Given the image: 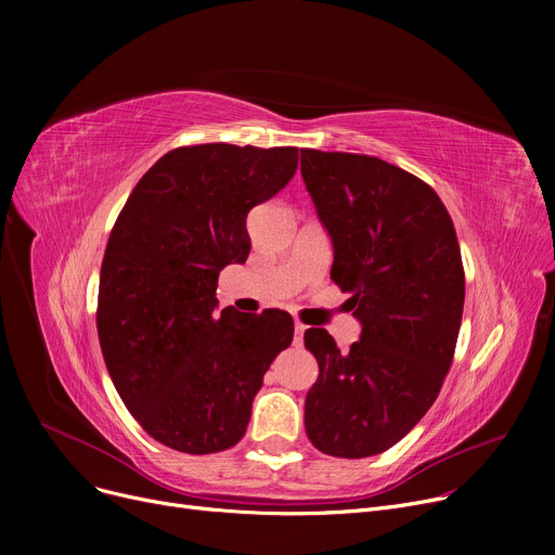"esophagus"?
I'll list each match as a JSON object with an SVG mask.
<instances>
[{
	"label": "esophagus",
	"instance_id": "34e87169",
	"mask_svg": "<svg viewBox=\"0 0 555 555\" xmlns=\"http://www.w3.org/2000/svg\"><path fill=\"white\" fill-rule=\"evenodd\" d=\"M304 333H306V326H304L301 322H295V344H297V346H301Z\"/></svg>",
	"mask_w": 555,
	"mask_h": 555
}]
</instances>
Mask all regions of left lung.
Segmentation results:
<instances>
[{"mask_svg":"<svg viewBox=\"0 0 555 555\" xmlns=\"http://www.w3.org/2000/svg\"><path fill=\"white\" fill-rule=\"evenodd\" d=\"M301 175L333 241L331 279L362 324L346 353L328 331H306L319 364L306 434L319 452L364 459L410 434L443 387L465 299L461 249L441 197L389 162L304 149Z\"/></svg>","mask_w":555,"mask_h":555,"instance_id":"1","label":"left lung"}]
</instances>
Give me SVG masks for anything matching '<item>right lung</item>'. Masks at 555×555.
Masks as SVG:
<instances>
[{
  "label": "right lung",
  "mask_w": 555,
  "mask_h": 555,
  "mask_svg": "<svg viewBox=\"0 0 555 555\" xmlns=\"http://www.w3.org/2000/svg\"><path fill=\"white\" fill-rule=\"evenodd\" d=\"M299 149L199 143L143 175L105 247L96 328L128 412L186 454L236 446L274 358L293 344L285 310L216 312L218 274L249 254L247 214L297 170Z\"/></svg>",
  "instance_id": "right-lung-1"
}]
</instances>
